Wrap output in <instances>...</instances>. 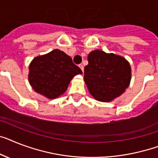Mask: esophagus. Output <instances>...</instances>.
<instances>
[{
    "mask_svg": "<svg viewBox=\"0 0 158 158\" xmlns=\"http://www.w3.org/2000/svg\"><path fill=\"white\" fill-rule=\"evenodd\" d=\"M79 67H80V69H81L82 72L84 71V66H83V64H79Z\"/></svg>",
    "mask_w": 158,
    "mask_h": 158,
    "instance_id": "1",
    "label": "esophagus"
}]
</instances>
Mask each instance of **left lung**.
<instances>
[{
  "instance_id": "left-lung-1",
  "label": "left lung",
  "mask_w": 158,
  "mask_h": 158,
  "mask_svg": "<svg viewBox=\"0 0 158 158\" xmlns=\"http://www.w3.org/2000/svg\"><path fill=\"white\" fill-rule=\"evenodd\" d=\"M84 80L91 95L100 102L120 96L131 81V67L123 57L95 50L88 56Z\"/></svg>"
}]
</instances>
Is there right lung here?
<instances>
[{"label": "right lung", "mask_w": 158, "mask_h": 158, "mask_svg": "<svg viewBox=\"0 0 158 158\" xmlns=\"http://www.w3.org/2000/svg\"><path fill=\"white\" fill-rule=\"evenodd\" d=\"M29 71V82L34 90L50 99L63 94L73 77L82 73L71 57L58 49L35 57Z\"/></svg>", "instance_id": "add662e5"}]
</instances>
